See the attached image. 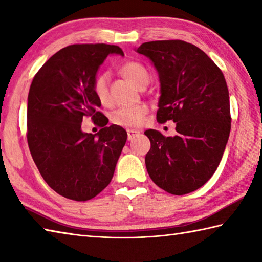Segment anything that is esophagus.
<instances>
[{
	"label": "esophagus",
	"instance_id": "esophagus-1",
	"mask_svg": "<svg viewBox=\"0 0 262 262\" xmlns=\"http://www.w3.org/2000/svg\"><path fill=\"white\" fill-rule=\"evenodd\" d=\"M140 134H141V133L138 132V130H135V129H128V130H127V138H128V141L134 140V138L137 137Z\"/></svg>",
	"mask_w": 262,
	"mask_h": 262
}]
</instances>
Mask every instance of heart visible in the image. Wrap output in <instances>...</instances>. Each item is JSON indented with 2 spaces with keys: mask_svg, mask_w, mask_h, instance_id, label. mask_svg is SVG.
<instances>
[{
  "mask_svg": "<svg viewBox=\"0 0 262 262\" xmlns=\"http://www.w3.org/2000/svg\"><path fill=\"white\" fill-rule=\"evenodd\" d=\"M120 73L130 80L134 84L141 89L148 84L149 73L147 69L140 62L130 60L120 66ZM93 92L101 103L108 102L109 100V74L99 73L93 81ZM147 114L145 104L124 107L115 110L111 115V120L114 124L121 127H138L143 124L144 118Z\"/></svg>",
  "mask_w": 262,
  "mask_h": 262,
  "instance_id": "b5f03b06",
  "label": "heart"
}]
</instances>
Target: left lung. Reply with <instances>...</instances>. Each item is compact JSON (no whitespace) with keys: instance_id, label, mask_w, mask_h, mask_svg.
<instances>
[{"instance_id":"8db88e82","label":"left lung","mask_w":262,"mask_h":262,"mask_svg":"<svg viewBox=\"0 0 262 262\" xmlns=\"http://www.w3.org/2000/svg\"><path fill=\"white\" fill-rule=\"evenodd\" d=\"M135 51L158 71V121L173 120L178 133L173 137L154 129L144 133L151 142L145 157L148 176L172 194L192 192L214 174L229 141L225 77L202 49L186 41H148Z\"/></svg>"}]
</instances>
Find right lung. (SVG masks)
I'll list each match as a JSON object with an SVG mask.
<instances>
[{
	"label": "right lung",
	"mask_w": 262,
	"mask_h": 262,
	"mask_svg": "<svg viewBox=\"0 0 262 262\" xmlns=\"http://www.w3.org/2000/svg\"><path fill=\"white\" fill-rule=\"evenodd\" d=\"M121 48L82 43L60 49L41 66L28 94L27 140L37 168L53 190L85 202L96 197L114 177L127 133L107 127L108 119L93 92V81L108 55ZM84 116L98 120L97 135L81 130Z\"/></svg>",
	"instance_id": "add662e5"
}]
</instances>
